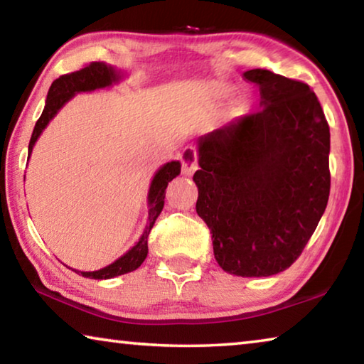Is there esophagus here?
Wrapping results in <instances>:
<instances>
[{
    "label": "esophagus",
    "mask_w": 364,
    "mask_h": 364,
    "mask_svg": "<svg viewBox=\"0 0 364 364\" xmlns=\"http://www.w3.org/2000/svg\"><path fill=\"white\" fill-rule=\"evenodd\" d=\"M180 160H181L183 175L186 176L194 175V171L197 170V154L193 147H186L180 156Z\"/></svg>",
    "instance_id": "1"
}]
</instances>
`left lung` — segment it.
Returning a JSON list of instances; mask_svg holds the SVG:
<instances>
[{"mask_svg": "<svg viewBox=\"0 0 364 364\" xmlns=\"http://www.w3.org/2000/svg\"><path fill=\"white\" fill-rule=\"evenodd\" d=\"M260 110L197 141L196 210L226 273L262 278L300 257L329 199L331 133L310 86L264 69L244 73Z\"/></svg>", "mask_w": 364, "mask_h": 364, "instance_id": "obj_1", "label": "left lung"}]
</instances>
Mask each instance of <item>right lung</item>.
I'll return each mask as SVG.
<instances>
[{"instance_id": "add662e5", "label": "right lung", "mask_w": 364, "mask_h": 364, "mask_svg": "<svg viewBox=\"0 0 364 364\" xmlns=\"http://www.w3.org/2000/svg\"><path fill=\"white\" fill-rule=\"evenodd\" d=\"M122 78V73L117 72L114 67L106 65L104 63H91L90 65L83 67L82 70L67 73V75H60L56 78L51 85V88L48 91L46 104L45 109H43V114L36 122L33 128L32 138H30L28 144V157L32 154L33 146L36 139L40 138L41 132L45 130L46 125L54 115L59 112V109L64 106L67 101H70L77 93H82V91H93L97 88H106L115 82H119ZM181 171V164L178 160L173 162H167L162 165L157 170V173L154 175L149 194H147V204H149V218H147L146 230L143 236L139 237V241L133 245V247L127 252L125 255L117 258L114 263L107 264L97 271H77L85 278L91 279H110L115 278V276L130 273L136 268L141 267V263L146 260L147 257V237H149V232L152 230L154 223H156L157 217L162 212L164 208V199H165V189H167L168 183L180 175Z\"/></svg>"}]
</instances>
